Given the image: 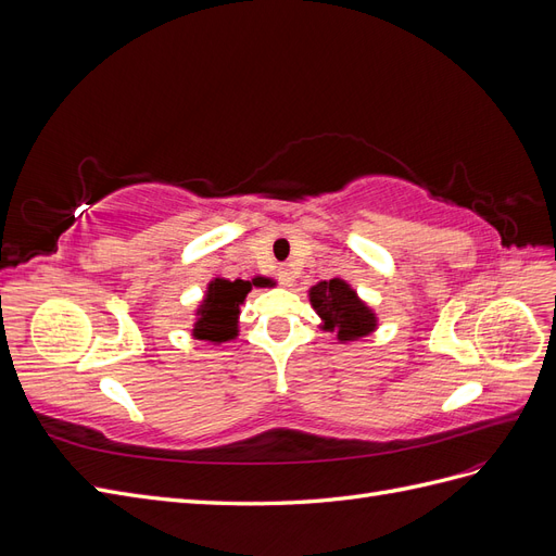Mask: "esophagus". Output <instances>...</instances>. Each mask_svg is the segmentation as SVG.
<instances>
[{
	"instance_id": "34e87169",
	"label": "esophagus",
	"mask_w": 556,
	"mask_h": 556,
	"mask_svg": "<svg viewBox=\"0 0 556 556\" xmlns=\"http://www.w3.org/2000/svg\"><path fill=\"white\" fill-rule=\"evenodd\" d=\"M278 282L282 285V288H290V285L294 282V271L290 266H280L278 268Z\"/></svg>"
}]
</instances>
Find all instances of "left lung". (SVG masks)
<instances>
[{
  "label": "left lung",
  "instance_id": "1",
  "mask_svg": "<svg viewBox=\"0 0 556 556\" xmlns=\"http://www.w3.org/2000/svg\"><path fill=\"white\" fill-rule=\"evenodd\" d=\"M311 301L317 315L325 319V329L339 331L341 341H355L376 327L374 313L339 278L317 282L311 290Z\"/></svg>",
  "mask_w": 556,
  "mask_h": 556
}]
</instances>
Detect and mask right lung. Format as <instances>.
<instances>
[{
    "label": "right lung",
    "instance_id": "right-lung-1",
    "mask_svg": "<svg viewBox=\"0 0 556 556\" xmlns=\"http://www.w3.org/2000/svg\"><path fill=\"white\" fill-rule=\"evenodd\" d=\"M250 292V282L245 280H223L215 278L208 285V294L201 304L199 319L194 325V336L201 341L223 343L237 336L239 306Z\"/></svg>",
    "mask_w": 556,
    "mask_h": 556
}]
</instances>
